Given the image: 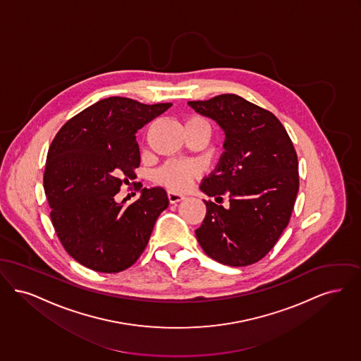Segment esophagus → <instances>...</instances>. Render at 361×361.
Masks as SVG:
<instances>
[{
    "instance_id": "esophagus-1",
    "label": "esophagus",
    "mask_w": 361,
    "mask_h": 361,
    "mask_svg": "<svg viewBox=\"0 0 361 361\" xmlns=\"http://www.w3.org/2000/svg\"><path fill=\"white\" fill-rule=\"evenodd\" d=\"M167 197H169L170 204H176V202H180L182 200H185V195L178 194V192H173V191H169V192H167Z\"/></svg>"
}]
</instances>
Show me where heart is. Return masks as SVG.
<instances>
[{
  "label": "heart",
  "mask_w": 361,
  "mask_h": 361,
  "mask_svg": "<svg viewBox=\"0 0 361 361\" xmlns=\"http://www.w3.org/2000/svg\"><path fill=\"white\" fill-rule=\"evenodd\" d=\"M192 126H209V123L200 117L191 116L185 123V128ZM200 175V167L192 161H183V160H170L164 163L160 169H157L154 173V179L159 185L173 191H183L191 185L194 178Z\"/></svg>",
  "instance_id": "1"
}]
</instances>
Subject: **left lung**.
I'll return each instance as SVG.
<instances>
[{
	"label": "left lung",
	"mask_w": 361,
	"mask_h": 361,
	"mask_svg": "<svg viewBox=\"0 0 361 361\" xmlns=\"http://www.w3.org/2000/svg\"><path fill=\"white\" fill-rule=\"evenodd\" d=\"M225 133L224 152L201 191L206 216L195 231L204 253L221 264L244 267L263 259L288 225L298 194V157L282 123L235 94L190 101Z\"/></svg>",
	"instance_id": "1"
}]
</instances>
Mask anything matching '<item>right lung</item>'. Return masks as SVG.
Segmentation results:
<instances>
[{"instance_id":"right-lung-1","label":"right lung","mask_w":361,"mask_h":361,"mask_svg":"<svg viewBox=\"0 0 361 361\" xmlns=\"http://www.w3.org/2000/svg\"><path fill=\"white\" fill-rule=\"evenodd\" d=\"M171 105L109 97L70 118L51 142L43 179L51 221L64 250L82 266L120 272L145 250L169 206L166 190L140 186V198L128 206L116 195L140 166L137 130Z\"/></svg>"}]
</instances>
